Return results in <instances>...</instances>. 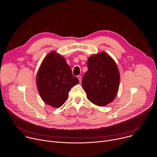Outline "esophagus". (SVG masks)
Here are the masks:
<instances>
[{
	"instance_id": "esophagus-1",
	"label": "esophagus",
	"mask_w": 157,
	"mask_h": 157,
	"mask_svg": "<svg viewBox=\"0 0 157 157\" xmlns=\"http://www.w3.org/2000/svg\"><path fill=\"white\" fill-rule=\"evenodd\" d=\"M78 79H79V81L81 82V80H82V77L79 75V76H78Z\"/></svg>"
}]
</instances>
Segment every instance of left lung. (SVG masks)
I'll use <instances>...</instances> for the list:
<instances>
[{
	"mask_svg": "<svg viewBox=\"0 0 157 157\" xmlns=\"http://www.w3.org/2000/svg\"><path fill=\"white\" fill-rule=\"evenodd\" d=\"M88 71L82 77V85L87 99L98 106L113 101L118 92L120 73L115 61L104 52L89 56Z\"/></svg>",
	"mask_w": 157,
	"mask_h": 157,
	"instance_id": "8db88e82",
	"label": "left lung"
}]
</instances>
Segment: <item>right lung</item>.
I'll return each mask as SVG.
<instances>
[{
    "label": "right lung",
    "instance_id": "right-lung-1",
    "mask_svg": "<svg viewBox=\"0 0 157 157\" xmlns=\"http://www.w3.org/2000/svg\"><path fill=\"white\" fill-rule=\"evenodd\" d=\"M36 83L41 99L47 104L58 108L68 99L71 88L78 84L79 80L73 76L65 58L52 51L42 61Z\"/></svg>",
    "mask_w": 157,
    "mask_h": 157
}]
</instances>
